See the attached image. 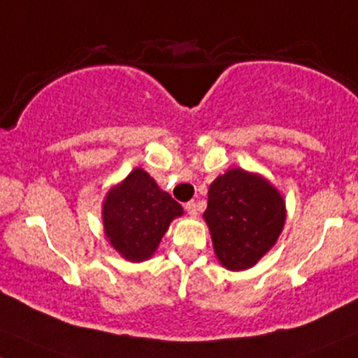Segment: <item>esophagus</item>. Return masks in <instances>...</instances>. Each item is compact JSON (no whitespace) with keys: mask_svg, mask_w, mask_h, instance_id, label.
Instances as JSON below:
<instances>
[{"mask_svg":"<svg viewBox=\"0 0 358 358\" xmlns=\"http://www.w3.org/2000/svg\"><path fill=\"white\" fill-rule=\"evenodd\" d=\"M185 210L188 212V215H192V217H195V215L199 214V207L197 203L194 202V200H190V202L185 203Z\"/></svg>","mask_w":358,"mask_h":358,"instance_id":"obj_1","label":"esophagus"}]
</instances>
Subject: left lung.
I'll list each match as a JSON object with an SVG mask.
<instances>
[{
  "label": "left lung",
  "instance_id": "1",
  "mask_svg": "<svg viewBox=\"0 0 358 358\" xmlns=\"http://www.w3.org/2000/svg\"><path fill=\"white\" fill-rule=\"evenodd\" d=\"M203 219L217 260L239 272L251 268L277 243L284 229L285 202L268 180L233 168L210 183Z\"/></svg>",
  "mask_w": 358,
  "mask_h": 358
}]
</instances>
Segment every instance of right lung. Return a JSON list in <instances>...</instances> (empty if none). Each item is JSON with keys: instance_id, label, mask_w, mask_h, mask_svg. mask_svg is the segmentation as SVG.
<instances>
[{"instance_id": "obj_1", "label": "right lung", "mask_w": 358, "mask_h": 358, "mask_svg": "<svg viewBox=\"0 0 358 358\" xmlns=\"http://www.w3.org/2000/svg\"><path fill=\"white\" fill-rule=\"evenodd\" d=\"M182 214V206L143 168L110 188L101 209L105 236L129 262L151 258L170 222Z\"/></svg>"}]
</instances>
